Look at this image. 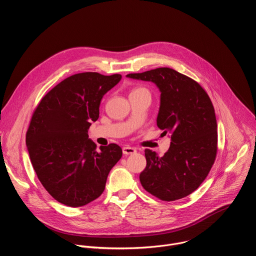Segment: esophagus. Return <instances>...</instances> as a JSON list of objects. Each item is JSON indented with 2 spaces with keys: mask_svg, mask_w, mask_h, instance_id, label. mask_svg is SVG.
Segmentation results:
<instances>
[{
  "mask_svg": "<svg viewBox=\"0 0 256 256\" xmlns=\"http://www.w3.org/2000/svg\"><path fill=\"white\" fill-rule=\"evenodd\" d=\"M122 153L124 155H130V154L136 153V150L134 148H132V147H128V146H126V147L122 148Z\"/></svg>",
  "mask_w": 256,
  "mask_h": 256,
  "instance_id": "obj_1",
  "label": "esophagus"
}]
</instances>
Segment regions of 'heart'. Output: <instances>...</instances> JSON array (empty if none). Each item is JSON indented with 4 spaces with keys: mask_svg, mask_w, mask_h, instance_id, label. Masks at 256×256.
Instances as JSON below:
<instances>
[{
    "mask_svg": "<svg viewBox=\"0 0 256 256\" xmlns=\"http://www.w3.org/2000/svg\"><path fill=\"white\" fill-rule=\"evenodd\" d=\"M138 91H147V89H144V88H142V87H136V88L132 89V92H138Z\"/></svg>",
    "mask_w": 256,
    "mask_h": 256,
    "instance_id": "heart-1",
    "label": "heart"
}]
</instances>
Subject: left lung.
<instances>
[{
  "label": "left lung",
  "mask_w": 256,
  "mask_h": 256,
  "mask_svg": "<svg viewBox=\"0 0 256 256\" xmlns=\"http://www.w3.org/2000/svg\"><path fill=\"white\" fill-rule=\"evenodd\" d=\"M151 81L161 92L157 126L171 134L169 150L159 157L144 150L147 166L140 174L142 188L164 202L192 194L206 178L218 150L214 109L204 89L170 68L126 75Z\"/></svg>",
  "instance_id": "obj_1"
}]
</instances>
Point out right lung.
I'll return each mask as SVG.
<instances>
[{
  "mask_svg": "<svg viewBox=\"0 0 256 256\" xmlns=\"http://www.w3.org/2000/svg\"><path fill=\"white\" fill-rule=\"evenodd\" d=\"M120 79V74H75L54 86L35 108L26 132L29 157L44 188L62 204L77 208L99 198L109 171L122 156L118 144L101 146L97 152L88 138L103 95Z\"/></svg>",
  "mask_w": 256,
  "mask_h": 256,
  "instance_id": "right-lung-1",
  "label": "right lung"
}]
</instances>
